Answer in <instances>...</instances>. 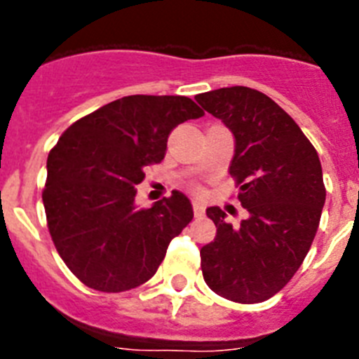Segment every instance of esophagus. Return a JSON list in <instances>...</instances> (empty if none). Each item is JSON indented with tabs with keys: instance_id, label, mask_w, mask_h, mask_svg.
<instances>
[{
	"instance_id": "1",
	"label": "esophagus",
	"mask_w": 359,
	"mask_h": 359,
	"mask_svg": "<svg viewBox=\"0 0 359 359\" xmlns=\"http://www.w3.org/2000/svg\"><path fill=\"white\" fill-rule=\"evenodd\" d=\"M192 208H194V215H196V217H201V215L205 214V207H203V203L194 201V203H192Z\"/></svg>"
}]
</instances>
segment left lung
<instances>
[{"label": "left lung", "mask_w": 359, "mask_h": 359, "mask_svg": "<svg viewBox=\"0 0 359 359\" xmlns=\"http://www.w3.org/2000/svg\"><path fill=\"white\" fill-rule=\"evenodd\" d=\"M196 100L236 138L230 174L250 214L233 228L221 208H207L217 233L201 248L203 278L219 297L264 302L297 273L318 230L325 203L318 152L261 91L231 86Z\"/></svg>", "instance_id": "left-lung-1"}]
</instances>
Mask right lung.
Instances as JSON below:
<instances>
[{
	"label": "right lung",
	"mask_w": 359,
	"mask_h": 359,
	"mask_svg": "<svg viewBox=\"0 0 359 359\" xmlns=\"http://www.w3.org/2000/svg\"><path fill=\"white\" fill-rule=\"evenodd\" d=\"M203 115L189 97L131 95L62 133L46 161L43 203L57 252L82 284L120 293L156 273L194 212L180 190L138 210L136 185L163 160L177 123Z\"/></svg>",
	"instance_id": "right-lung-1"
}]
</instances>
